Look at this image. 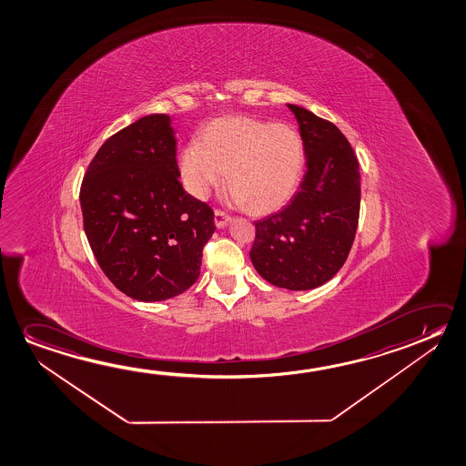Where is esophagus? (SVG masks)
Masks as SVG:
<instances>
[{
	"label": "esophagus",
	"mask_w": 466,
	"mask_h": 466,
	"mask_svg": "<svg viewBox=\"0 0 466 466\" xmlns=\"http://www.w3.org/2000/svg\"><path fill=\"white\" fill-rule=\"evenodd\" d=\"M214 222L217 228H223L231 222V217L225 210H215Z\"/></svg>",
	"instance_id": "1"
}]
</instances>
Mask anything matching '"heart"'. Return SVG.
Returning a JSON list of instances; mask_svg holds the SVG:
<instances>
[{
  "label": "heart",
  "mask_w": 466,
  "mask_h": 466,
  "mask_svg": "<svg viewBox=\"0 0 466 466\" xmlns=\"http://www.w3.org/2000/svg\"><path fill=\"white\" fill-rule=\"evenodd\" d=\"M177 167L186 191L206 199L227 183L231 198L256 214L283 208L303 179L306 146L303 136L289 125L228 116L214 119L187 142Z\"/></svg>",
  "instance_id": "b5f03b06"
}]
</instances>
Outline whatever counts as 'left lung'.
I'll return each mask as SVG.
<instances>
[{"label": "left lung", "mask_w": 466, "mask_h": 466, "mask_svg": "<svg viewBox=\"0 0 466 466\" xmlns=\"http://www.w3.org/2000/svg\"><path fill=\"white\" fill-rule=\"evenodd\" d=\"M306 146L308 170L287 208L254 222L252 266L280 289L303 291L330 280L355 241L360 163L337 126L289 104Z\"/></svg>", "instance_id": "obj_1"}]
</instances>
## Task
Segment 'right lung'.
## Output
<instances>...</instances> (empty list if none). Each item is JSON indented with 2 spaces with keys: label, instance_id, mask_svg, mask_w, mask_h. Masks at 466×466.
<instances>
[{
  "label": "right lung",
  "instance_id": "1",
  "mask_svg": "<svg viewBox=\"0 0 466 466\" xmlns=\"http://www.w3.org/2000/svg\"><path fill=\"white\" fill-rule=\"evenodd\" d=\"M179 177L170 116L148 115L106 139L82 179L84 229L96 262L137 301H163L194 285L214 235V210Z\"/></svg>",
  "mask_w": 466,
  "mask_h": 466
}]
</instances>
